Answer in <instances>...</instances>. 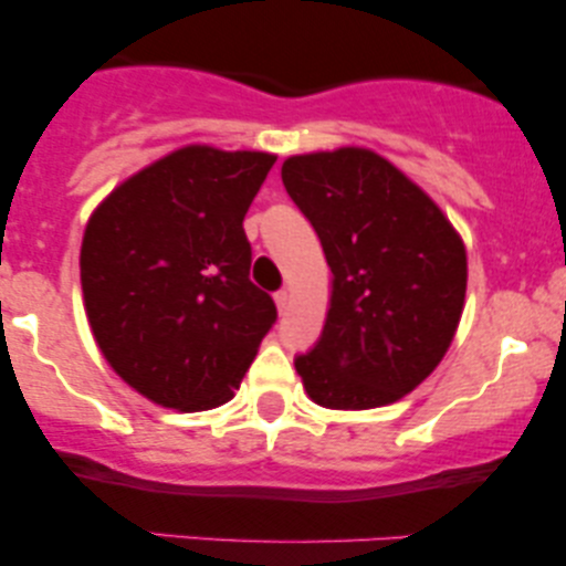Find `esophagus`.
<instances>
[{
	"mask_svg": "<svg viewBox=\"0 0 566 566\" xmlns=\"http://www.w3.org/2000/svg\"><path fill=\"white\" fill-rule=\"evenodd\" d=\"M290 301H292V295L287 290H279L276 295H274V303H276V308H279V314H284V311L290 308Z\"/></svg>",
	"mask_w": 566,
	"mask_h": 566,
	"instance_id": "34e87169",
	"label": "esophagus"
}]
</instances>
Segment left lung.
<instances>
[{
	"instance_id": "left-lung-1",
	"label": "left lung",
	"mask_w": 566,
	"mask_h": 566,
	"mask_svg": "<svg viewBox=\"0 0 566 566\" xmlns=\"http://www.w3.org/2000/svg\"><path fill=\"white\" fill-rule=\"evenodd\" d=\"M282 180L333 271L322 337L295 359L305 394L327 409L394 405L450 348L469 282L463 239L423 188L369 148L297 154Z\"/></svg>"
}]
</instances>
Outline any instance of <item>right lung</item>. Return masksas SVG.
Wrapping results in <instances>:
<instances>
[{"instance_id":"right-lung-1","label":"right lung","mask_w":566,"mask_h":566,"mask_svg":"<svg viewBox=\"0 0 566 566\" xmlns=\"http://www.w3.org/2000/svg\"><path fill=\"white\" fill-rule=\"evenodd\" d=\"M274 161L193 143L116 186L87 220L80 271L95 343L154 405H226L276 322L250 282L242 226Z\"/></svg>"}]
</instances>
